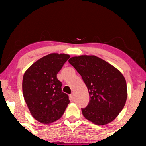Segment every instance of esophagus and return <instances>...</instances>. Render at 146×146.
<instances>
[{"label": "esophagus", "instance_id": "obj_1", "mask_svg": "<svg viewBox=\"0 0 146 146\" xmlns=\"http://www.w3.org/2000/svg\"><path fill=\"white\" fill-rule=\"evenodd\" d=\"M70 99L71 100H74V95L73 94L70 95Z\"/></svg>", "mask_w": 146, "mask_h": 146}]
</instances>
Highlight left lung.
Returning a JSON list of instances; mask_svg holds the SVG:
<instances>
[{"mask_svg":"<svg viewBox=\"0 0 146 146\" xmlns=\"http://www.w3.org/2000/svg\"><path fill=\"white\" fill-rule=\"evenodd\" d=\"M68 62L81 75L88 90L89 103L82 108L84 117L99 125L111 122L122 110L127 100L126 81L122 74L94 55L74 56Z\"/></svg>","mask_w":146,"mask_h":146,"instance_id":"left-lung-1","label":"left lung"}]
</instances>
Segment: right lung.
<instances>
[{
	"mask_svg": "<svg viewBox=\"0 0 146 146\" xmlns=\"http://www.w3.org/2000/svg\"><path fill=\"white\" fill-rule=\"evenodd\" d=\"M69 58L66 54H50L33 63L24 74V98L33 117L42 123L48 124L60 118L70 103L56 76Z\"/></svg>",
	"mask_w": 146,
	"mask_h": 146,
	"instance_id": "right-lung-1",
	"label": "right lung"
}]
</instances>
